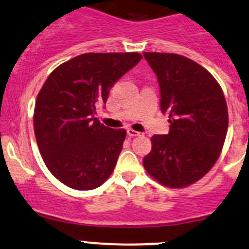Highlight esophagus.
Returning <instances> with one entry per match:
<instances>
[{
    "instance_id": "esophagus-1",
    "label": "esophagus",
    "mask_w": 249,
    "mask_h": 249,
    "mask_svg": "<svg viewBox=\"0 0 249 249\" xmlns=\"http://www.w3.org/2000/svg\"><path fill=\"white\" fill-rule=\"evenodd\" d=\"M127 134L129 135V137L133 138V137H139L140 133L137 132V130L132 129V128H128V129H127Z\"/></svg>"
}]
</instances>
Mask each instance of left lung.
<instances>
[{
  "label": "left lung",
  "mask_w": 249,
  "mask_h": 249,
  "mask_svg": "<svg viewBox=\"0 0 249 249\" xmlns=\"http://www.w3.org/2000/svg\"><path fill=\"white\" fill-rule=\"evenodd\" d=\"M158 78L160 109L170 130L151 138L143 157L148 175L169 188H184L204 178L218 160L228 132L222 87L207 69L178 53H143Z\"/></svg>",
  "instance_id": "obj_1"
}]
</instances>
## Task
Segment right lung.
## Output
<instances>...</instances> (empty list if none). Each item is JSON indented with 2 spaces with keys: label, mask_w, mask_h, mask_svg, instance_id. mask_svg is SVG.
<instances>
[{
  "label": "right lung",
  "mask_w": 249,
  "mask_h": 249,
  "mask_svg": "<svg viewBox=\"0 0 249 249\" xmlns=\"http://www.w3.org/2000/svg\"><path fill=\"white\" fill-rule=\"evenodd\" d=\"M142 58L139 53H89L53 69L36 99L33 127L51 174L66 186L89 191L114 171L125 129L99 122L96 107L110 89Z\"/></svg>",
  "instance_id": "right-lung-1"
}]
</instances>
